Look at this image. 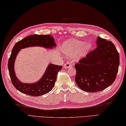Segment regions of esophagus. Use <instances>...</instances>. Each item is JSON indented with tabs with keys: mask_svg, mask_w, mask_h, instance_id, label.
Returning a JSON list of instances; mask_svg holds the SVG:
<instances>
[{
	"mask_svg": "<svg viewBox=\"0 0 126 126\" xmlns=\"http://www.w3.org/2000/svg\"><path fill=\"white\" fill-rule=\"evenodd\" d=\"M72 66V64L69 62H67L66 63H65L64 65H63V67L65 68V69H67V68H69L70 67Z\"/></svg>",
	"mask_w": 126,
	"mask_h": 126,
	"instance_id": "34e87169",
	"label": "esophagus"
}]
</instances>
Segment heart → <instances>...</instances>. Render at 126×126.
Instances as JSON below:
<instances>
[{
	"instance_id": "obj_1",
	"label": "heart",
	"mask_w": 126,
	"mask_h": 126,
	"mask_svg": "<svg viewBox=\"0 0 126 126\" xmlns=\"http://www.w3.org/2000/svg\"><path fill=\"white\" fill-rule=\"evenodd\" d=\"M91 47L90 43L70 39L63 42V51L66 56H74L75 60L80 59Z\"/></svg>"
}]
</instances>
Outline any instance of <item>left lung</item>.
Segmentation results:
<instances>
[{
	"label": "left lung",
	"mask_w": 126,
	"mask_h": 126,
	"mask_svg": "<svg viewBox=\"0 0 126 126\" xmlns=\"http://www.w3.org/2000/svg\"><path fill=\"white\" fill-rule=\"evenodd\" d=\"M97 47L75 65V81L83 91L95 92L110 86L115 80L120 55L111 41L97 37Z\"/></svg>",
	"instance_id": "left-lung-1"
}]
</instances>
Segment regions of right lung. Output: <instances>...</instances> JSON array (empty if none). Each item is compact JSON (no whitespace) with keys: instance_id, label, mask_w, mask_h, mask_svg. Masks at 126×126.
Masks as SVG:
<instances>
[{"instance_id":"right-lung-1","label":"right lung","mask_w":126,"mask_h":126,"mask_svg":"<svg viewBox=\"0 0 126 126\" xmlns=\"http://www.w3.org/2000/svg\"><path fill=\"white\" fill-rule=\"evenodd\" d=\"M54 39L50 35H32L21 40L15 44L12 54L8 60V70L13 85L15 89L21 93L32 96H40L49 92L54 87L57 73L63 68L59 66L50 63L41 79L37 82L25 83L20 81L16 78L14 71V63L16 55L22 48L42 46L46 48L56 47Z\"/></svg>"}]
</instances>
